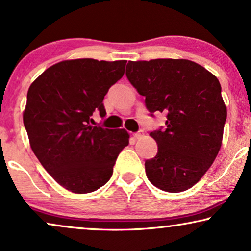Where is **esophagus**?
<instances>
[{
    "label": "esophagus",
    "mask_w": 251,
    "mask_h": 251,
    "mask_svg": "<svg viewBox=\"0 0 251 251\" xmlns=\"http://www.w3.org/2000/svg\"><path fill=\"white\" fill-rule=\"evenodd\" d=\"M144 135H145V132H144V130L140 129L139 131H137V132L133 133V137H135L136 139H139V138H142V137H143Z\"/></svg>",
    "instance_id": "34e87169"
}]
</instances>
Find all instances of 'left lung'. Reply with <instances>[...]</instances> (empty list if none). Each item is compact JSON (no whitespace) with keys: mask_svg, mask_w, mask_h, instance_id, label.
Returning a JSON list of instances; mask_svg holds the SVG:
<instances>
[{"mask_svg":"<svg viewBox=\"0 0 251 251\" xmlns=\"http://www.w3.org/2000/svg\"><path fill=\"white\" fill-rule=\"evenodd\" d=\"M126 75L145 97L151 115L166 113L164 128L150 133L157 154L146 176L160 190L178 193L201 179L221 150L226 106L217 77L187 59L129 61Z\"/></svg>","mask_w":251,"mask_h":251,"instance_id":"8db88e82","label":"left lung"}]
</instances>
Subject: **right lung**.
<instances>
[{
    "label": "right lung",
    "instance_id": "add662e5",
    "mask_svg": "<svg viewBox=\"0 0 251 251\" xmlns=\"http://www.w3.org/2000/svg\"><path fill=\"white\" fill-rule=\"evenodd\" d=\"M126 60L90 58L60 61L30 84L24 126L34 154L66 190L90 193L109 180L119 154L129 144L125 129L95 125V112L125 74Z\"/></svg>",
    "mask_w": 251,
    "mask_h": 251
}]
</instances>
